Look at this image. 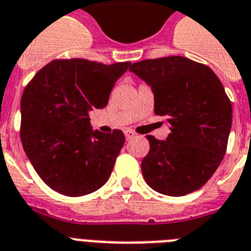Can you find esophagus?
<instances>
[{
    "mask_svg": "<svg viewBox=\"0 0 251 251\" xmlns=\"http://www.w3.org/2000/svg\"><path fill=\"white\" fill-rule=\"evenodd\" d=\"M135 135H136L135 131H132V130H130V129L125 130V136H126V139H127V140H131Z\"/></svg>",
    "mask_w": 251,
    "mask_h": 251,
    "instance_id": "34e87169",
    "label": "esophagus"
}]
</instances>
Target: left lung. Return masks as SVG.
Listing matches in <instances>:
<instances>
[{"instance_id":"left-lung-1","label":"left lung","mask_w":251,"mask_h":251,"mask_svg":"<svg viewBox=\"0 0 251 251\" xmlns=\"http://www.w3.org/2000/svg\"><path fill=\"white\" fill-rule=\"evenodd\" d=\"M130 71L154 93V113L166 117V140L147 135L144 180L168 196H184L213 176L227 151L232 104L210 67L183 56L146 59Z\"/></svg>"}]
</instances>
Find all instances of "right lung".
<instances>
[{"instance_id":"right-lung-1","label":"right lung","mask_w":251,"mask_h":251,"mask_svg":"<svg viewBox=\"0 0 251 251\" xmlns=\"http://www.w3.org/2000/svg\"><path fill=\"white\" fill-rule=\"evenodd\" d=\"M130 62L55 59L41 68L20 100V140L40 178L64 196L89 195L109 179L125 135L93 131L89 111L104 108Z\"/></svg>"}]
</instances>
